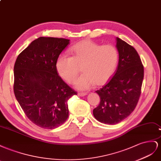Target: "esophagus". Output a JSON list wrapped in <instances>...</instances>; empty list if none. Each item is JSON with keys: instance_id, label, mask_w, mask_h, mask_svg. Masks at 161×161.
<instances>
[{"instance_id": "34e87169", "label": "esophagus", "mask_w": 161, "mask_h": 161, "mask_svg": "<svg viewBox=\"0 0 161 161\" xmlns=\"http://www.w3.org/2000/svg\"><path fill=\"white\" fill-rule=\"evenodd\" d=\"M77 94H78V96H84L87 95V93H81V92H79Z\"/></svg>"}]
</instances>
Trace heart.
Here are the masks:
<instances>
[{
  "instance_id": "1",
  "label": "heart",
  "mask_w": 161,
  "mask_h": 161,
  "mask_svg": "<svg viewBox=\"0 0 161 161\" xmlns=\"http://www.w3.org/2000/svg\"><path fill=\"white\" fill-rule=\"evenodd\" d=\"M72 57L61 55L56 62L57 71L63 79L72 84L76 80L75 88L88 90L95 84H106L113 75L119 61L117 49L113 45L102 46L89 40L75 44L71 49Z\"/></svg>"
}]
</instances>
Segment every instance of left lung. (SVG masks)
Instances as JSON below:
<instances>
[{"instance_id": "8db88e82", "label": "left lung", "mask_w": 161, "mask_h": 161, "mask_svg": "<svg viewBox=\"0 0 161 161\" xmlns=\"http://www.w3.org/2000/svg\"><path fill=\"white\" fill-rule=\"evenodd\" d=\"M119 63L114 75L96 90L100 98L93 114L103 123L115 125L134 111L141 94L144 66L136 50L117 38Z\"/></svg>"}]
</instances>
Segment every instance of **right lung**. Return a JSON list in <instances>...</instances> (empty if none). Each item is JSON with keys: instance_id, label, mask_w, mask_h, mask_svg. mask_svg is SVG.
Returning <instances> with one entry per match:
<instances>
[{"instance_id": "obj_1", "label": "right lung", "mask_w": 161, "mask_h": 161, "mask_svg": "<svg viewBox=\"0 0 161 161\" xmlns=\"http://www.w3.org/2000/svg\"><path fill=\"white\" fill-rule=\"evenodd\" d=\"M69 40L40 37L18 55L13 90L30 120L44 129L61 125L69 117L67 101L77 92L58 75L56 62Z\"/></svg>"}]
</instances>
